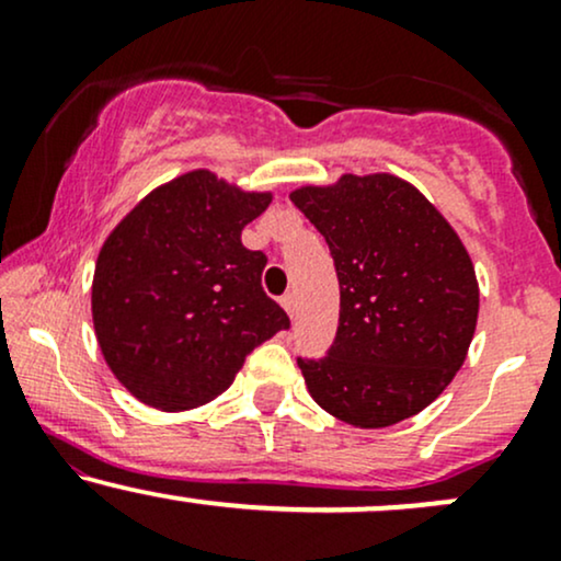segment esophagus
<instances>
[{"mask_svg": "<svg viewBox=\"0 0 561 561\" xmlns=\"http://www.w3.org/2000/svg\"><path fill=\"white\" fill-rule=\"evenodd\" d=\"M282 306H285V311L289 313V317H295V313H298V298H295V293L282 295Z\"/></svg>", "mask_w": 561, "mask_h": 561, "instance_id": "esophagus-1", "label": "esophagus"}]
</instances>
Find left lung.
I'll return each instance as SVG.
<instances>
[{
    "instance_id": "obj_1",
    "label": "left lung",
    "mask_w": 561,
    "mask_h": 561,
    "mask_svg": "<svg viewBox=\"0 0 561 561\" xmlns=\"http://www.w3.org/2000/svg\"><path fill=\"white\" fill-rule=\"evenodd\" d=\"M330 244L340 324L321 358H298L308 392L353 427L420 414L465 364L480 289L459 234L390 173L289 195Z\"/></svg>"
}]
</instances>
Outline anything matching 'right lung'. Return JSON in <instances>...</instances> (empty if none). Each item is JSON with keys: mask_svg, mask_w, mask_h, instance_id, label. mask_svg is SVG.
<instances>
[{"mask_svg": "<svg viewBox=\"0 0 561 561\" xmlns=\"http://www.w3.org/2000/svg\"><path fill=\"white\" fill-rule=\"evenodd\" d=\"M268 203L266 192L192 171L150 192L102 244L96 343L141 403L184 411L214 401L255 347L289 330L261 287L268 259L242 244Z\"/></svg>", "mask_w": 561, "mask_h": 561, "instance_id": "add662e5", "label": "right lung"}]
</instances>
